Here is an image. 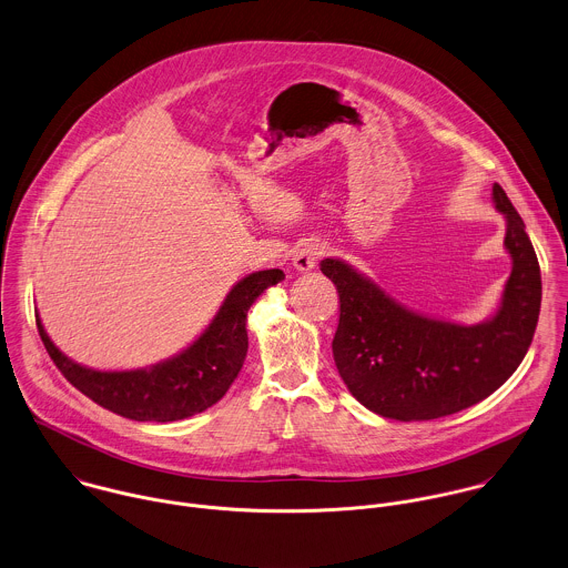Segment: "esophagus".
Listing matches in <instances>:
<instances>
[{
	"label": "esophagus",
	"instance_id": "obj_1",
	"mask_svg": "<svg viewBox=\"0 0 568 568\" xmlns=\"http://www.w3.org/2000/svg\"><path fill=\"white\" fill-rule=\"evenodd\" d=\"M323 254H325V243L318 239H307L294 252V267L298 272H310L318 265Z\"/></svg>",
	"mask_w": 568,
	"mask_h": 568
}]
</instances>
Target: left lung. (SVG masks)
I'll return each mask as SVG.
<instances>
[{
  "instance_id": "left-lung-1",
  "label": "left lung",
  "mask_w": 568,
  "mask_h": 568,
  "mask_svg": "<svg viewBox=\"0 0 568 568\" xmlns=\"http://www.w3.org/2000/svg\"><path fill=\"white\" fill-rule=\"evenodd\" d=\"M491 200L507 220L505 247L514 265L500 307L485 323L419 316L341 258L321 263L341 296L334 359L368 410L397 422L454 415L489 397L523 362L540 316V265L525 222L498 184Z\"/></svg>"
}]
</instances>
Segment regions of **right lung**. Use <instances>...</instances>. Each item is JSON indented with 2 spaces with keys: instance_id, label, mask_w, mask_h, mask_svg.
<instances>
[{
  "instance_id": "1",
  "label": "right lung",
  "mask_w": 568,
  "mask_h": 568,
  "mask_svg": "<svg viewBox=\"0 0 568 568\" xmlns=\"http://www.w3.org/2000/svg\"><path fill=\"white\" fill-rule=\"evenodd\" d=\"M283 278V270H261L239 281L197 341L149 368L94 371L81 366L52 344L39 316L37 329L63 377L99 406L133 422H178L204 413L226 395L247 353V310Z\"/></svg>"
}]
</instances>
